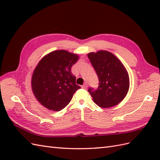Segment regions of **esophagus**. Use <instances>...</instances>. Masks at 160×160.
<instances>
[{
  "instance_id": "1",
  "label": "esophagus",
  "mask_w": 160,
  "mask_h": 160,
  "mask_svg": "<svg viewBox=\"0 0 160 160\" xmlns=\"http://www.w3.org/2000/svg\"><path fill=\"white\" fill-rule=\"evenodd\" d=\"M87 87H88V84H83V85L82 86V89H87Z\"/></svg>"
}]
</instances>
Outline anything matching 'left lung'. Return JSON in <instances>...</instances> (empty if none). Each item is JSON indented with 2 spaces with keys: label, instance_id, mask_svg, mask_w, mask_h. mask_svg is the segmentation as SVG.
I'll use <instances>...</instances> for the list:
<instances>
[{
  "label": "left lung",
  "instance_id": "obj_1",
  "mask_svg": "<svg viewBox=\"0 0 160 160\" xmlns=\"http://www.w3.org/2000/svg\"><path fill=\"white\" fill-rule=\"evenodd\" d=\"M99 80L96 90L89 88L93 100L102 108H110L123 100L129 89V76L121 61L108 51L100 50L87 55Z\"/></svg>",
  "mask_w": 160,
  "mask_h": 160
}]
</instances>
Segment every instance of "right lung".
<instances>
[{
    "label": "right lung",
    "mask_w": 160,
    "mask_h": 160,
    "mask_svg": "<svg viewBox=\"0 0 160 160\" xmlns=\"http://www.w3.org/2000/svg\"><path fill=\"white\" fill-rule=\"evenodd\" d=\"M78 59L77 54L61 49L47 54L37 64L32 77V89L37 100L47 109H63L80 89L71 71Z\"/></svg>",
    "instance_id": "right-lung-1"
}]
</instances>
